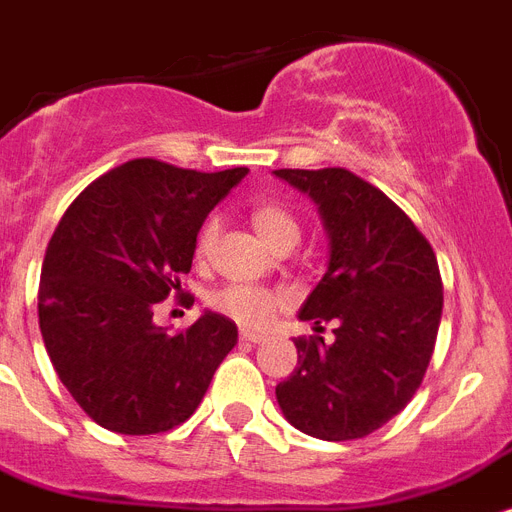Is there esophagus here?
I'll list each match as a JSON object with an SVG mask.
<instances>
[{"mask_svg":"<svg viewBox=\"0 0 512 512\" xmlns=\"http://www.w3.org/2000/svg\"><path fill=\"white\" fill-rule=\"evenodd\" d=\"M239 338H242L244 343H265V341H268V336H265V333H255V330H242V333H239Z\"/></svg>","mask_w":512,"mask_h":512,"instance_id":"1","label":"esophagus"}]
</instances>
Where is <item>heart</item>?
Listing matches in <instances>:
<instances>
[{"label":"heart","mask_w":512,"mask_h":512,"mask_svg":"<svg viewBox=\"0 0 512 512\" xmlns=\"http://www.w3.org/2000/svg\"><path fill=\"white\" fill-rule=\"evenodd\" d=\"M252 226L257 229V234L263 236V242L270 247H286L291 244L294 247L299 242V218L291 213L286 205L281 203H263L252 210ZM218 236V218L210 216L203 223V229L197 234V255L208 257L213 244H216ZM213 307L223 315L234 317L236 322L242 325H265L270 322V317L276 315L278 296L270 289L263 286H249V283H229L223 286L221 291L213 294Z\"/></svg>","instance_id":"obj_1"}]
</instances>
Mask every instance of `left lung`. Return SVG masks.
<instances>
[{"instance_id":"8db88e82","label":"left lung","mask_w":512,"mask_h":512,"mask_svg":"<svg viewBox=\"0 0 512 512\" xmlns=\"http://www.w3.org/2000/svg\"><path fill=\"white\" fill-rule=\"evenodd\" d=\"M317 203L328 231V270L299 320V367L276 385L283 416L304 435L343 442L372 435L422 385L442 317L437 257L385 192L346 169H278ZM333 321L334 341L319 336Z\"/></svg>"}]
</instances>
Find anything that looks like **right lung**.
I'll return each instance as SVG.
<instances>
[{
	"label": "right lung",
	"mask_w": 512,
	"mask_h": 512,
	"mask_svg": "<svg viewBox=\"0 0 512 512\" xmlns=\"http://www.w3.org/2000/svg\"><path fill=\"white\" fill-rule=\"evenodd\" d=\"M244 176V166L205 174L135 158L98 176L59 221L41 270L38 325L59 380L103 429L179 427L236 346L229 317L205 312L169 333L153 307L182 291L200 226Z\"/></svg>",
	"instance_id": "right-lung-1"
}]
</instances>
